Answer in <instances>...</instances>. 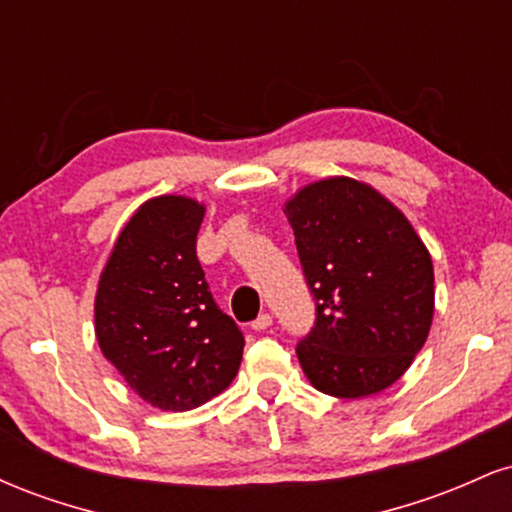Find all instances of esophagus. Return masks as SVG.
<instances>
[{
	"label": "esophagus",
	"mask_w": 512,
	"mask_h": 512,
	"mask_svg": "<svg viewBox=\"0 0 512 512\" xmlns=\"http://www.w3.org/2000/svg\"><path fill=\"white\" fill-rule=\"evenodd\" d=\"M267 327H272V315H269V313H262L255 322H252V330H255V332H264Z\"/></svg>",
	"instance_id": "esophagus-1"
}]
</instances>
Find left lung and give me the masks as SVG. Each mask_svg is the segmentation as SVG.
<instances>
[{"label": "left lung", "mask_w": 512, "mask_h": 512, "mask_svg": "<svg viewBox=\"0 0 512 512\" xmlns=\"http://www.w3.org/2000/svg\"><path fill=\"white\" fill-rule=\"evenodd\" d=\"M317 322L296 354L325 395L358 399L395 385L431 332V252L404 211L368 182L332 175L284 202Z\"/></svg>", "instance_id": "8db88e82"}]
</instances>
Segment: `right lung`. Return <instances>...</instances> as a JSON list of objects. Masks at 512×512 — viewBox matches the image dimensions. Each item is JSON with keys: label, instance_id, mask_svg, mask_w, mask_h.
Returning <instances> with one entry per match:
<instances>
[{"label": "right lung", "instance_id": "1", "mask_svg": "<svg viewBox=\"0 0 512 512\" xmlns=\"http://www.w3.org/2000/svg\"><path fill=\"white\" fill-rule=\"evenodd\" d=\"M204 202L158 195L139 204L98 276L101 354L129 390L161 411H190L236 378L245 339L216 308L197 260Z\"/></svg>", "mask_w": 512, "mask_h": 512}]
</instances>
